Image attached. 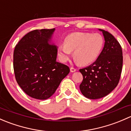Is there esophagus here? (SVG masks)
<instances>
[{"mask_svg":"<svg viewBox=\"0 0 131 131\" xmlns=\"http://www.w3.org/2000/svg\"><path fill=\"white\" fill-rule=\"evenodd\" d=\"M75 71H76V69H75V68H73V67H71L70 68V72H75Z\"/></svg>","mask_w":131,"mask_h":131,"instance_id":"obj_1","label":"esophagus"}]
</instances>
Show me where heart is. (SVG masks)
Instances as JSON below:
<instances>
[{
  "mask_svg": "<svg viewBox=\"0 0 131 131\" xmlns=\"http://www.w3.org/2000/svg\"><path fill=\"white\" fill-rule=\"evenodd\" d=\"M105 40L99 34L75 32L68 35L64 43L58 47V55L62 61H67L73 52L74 59L80 65L94 63L101 54Z\"/></svg>",
  "mask_w": 131,
  "mask_h": 131,
  "instance_id": "heart-1",
  "label": "heart"
}]
</instances>
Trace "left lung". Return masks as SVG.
<instances>
[{"label": "left lung", "mask_w": 131, "mask_h": 131, "mask_svg": "<svg viewBox=\"0 0 131 131\" xmlns=\"http://www.w3.org/2000/svg\"><path fill=\"white\" fill-rule=\"evenodd\" d=\"M100 30L103 31L105 40L101 54L93 64L79 70L83 76L80 91L85 97L92 100L110 93L118 85L122 70L121 44L110 33Z\"/></svg>", "instance_id": "left-lung-1"}]
</instances>
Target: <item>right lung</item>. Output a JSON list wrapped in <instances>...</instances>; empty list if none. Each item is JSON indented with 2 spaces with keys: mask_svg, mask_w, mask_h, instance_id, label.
Masks as SVG:
<instances>
[{
  "mask_svg": "<svg viewBox=\"0 0 131 131\" xmlns=\"http://www.w3.org/2000/svg\"><path fill=\"white\" fill-rule=\"evenodd\" d=\"M54 28L30 31L16 46L13 68L17 83L33 98L46 100L69 73L66 64L56 61L57 47L49 43Z\"/></svg>",
  "mask_w": 131,
  "mask_h": 131,
  "instance_id": "right-lung-1",
  "label": "right lung"
}]
</instances>
